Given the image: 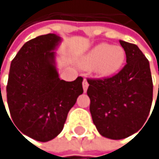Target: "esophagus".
I'll return each mask as SVG.
<instances>
[{"instance_id":"obj_1","label":"esophagus","mask_w":159,"mask_h":159,"mask_svg":"<svg viewBox=\"0 0 159 159\" xmlns=\"http://www.w3.org/2000/svg\"><path fill=\"white\" fill-rule=\"evenodd\" d=\"M88 82L86 81V79H84L83 81V88H84V92H86V90H87V88H88Z\"/></svg>"}]
</instances>
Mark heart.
<instances>
[{
    "mask_svg": "<svg viewBox=\"0 0 159 159\" xmlns=\"http://www.w3.org/2000/svg\"><path fill=\"white\" fill-rule=\"evenodd\" d=\"M125 61V51L120 46L99 44L92 48L84 58L82 66L94 69L100 76H110L117 73Z\"/></svg>",
    "mask_w": 159,
    "mask_h": 159,
    "instance_id": "obj_1",
    "label": "heart"
}]
</instances>
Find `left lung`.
<instances>
[{"label":"left lung","instance_id":"8db88e82","mask_svg":"<svg viewBox=\"0 0 159 159\" xmlns=\"http://www.w3.org/2000/svg\"><path fill=\"white\" fill-rule=\"evenodd\" d=\"M120 43L126 54L124 67L111 77L87 78L93 122L102 136L114 140L126 138L143 127L153 100L148 60L135 44Z\"/></svg>","mask_w":159,"mask_h":159}]
</instances>
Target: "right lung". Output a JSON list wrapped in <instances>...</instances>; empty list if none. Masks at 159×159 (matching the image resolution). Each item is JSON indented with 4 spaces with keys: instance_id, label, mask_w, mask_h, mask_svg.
Segmentation results:
<instances>
[{
    "instance_id": "1",
    "label": "right lung",
    "mask_w": 159,
    "mask_h": 159,
    "mask_svg": "<svg viewBox=\"0 0 159 159\" xmlns=\"http://www.w3.org/2000/svg\"><path fill=\"white\" fill-rule=\"evenodd\" d=\"M59 41L60 37L47 34L25 43L11 62L8 76L10 118L22 135L39 142L62 131L68 112L84 92L83 77L73 82L59 78L53 51Z\"/></svg>"
}]
</instances>
